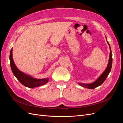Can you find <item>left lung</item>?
Instances as JSON below:
<instances>
[{"label":"left lung","instance_id":"1","mask_svg":"<svg viewBox=\"0 0 123 123\" xmlns=\"http://www.w3.org/2000/svg\"><path fill=\"white\" fill-rule=\"evenodd\" d=\"M108 44H109V47H110V56H109V62H108V65L107 66V67L106 68V70L104 71V72L101 74L98 79L96 80L94 82L91 84H81L80 83L79 85H80L81 86L87 88L88 89H94L96 87H98L100 85H101L104 82V81L106 79V78L107 77L108 74H109L110 72L111 71V68H112V54H111V48L110 44L108 42V41L107 40Z\"/></svg>","mask_w":123,"mask_h":123}]
</instances>
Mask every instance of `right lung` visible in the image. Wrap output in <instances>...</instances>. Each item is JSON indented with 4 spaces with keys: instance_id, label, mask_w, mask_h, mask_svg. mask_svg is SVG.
Here are the masks:
<instances>
[{
    "instance_id": "right-lung-1",
    "label": "right lung",
    "mask_w": 123,
    "mask_h": 123,
    "mask_svg": "<svg viewBox=\"0 0 123 123\" xmlns=\"http://www.w3.org/2000/svg\"><path fill=\"white\" fill-rule=\"evenodd\" d=\"M12 50L11 49L10 54V66L12 72L17 79L20 81V83L24 85L25 86L29 88H34L39 87L40 86H42L44 84L48 83L49 79H36L32 77L27 74H25L24 72H22L20 70L18 69L14 64L12 57Z\"/></svg>"
}]
</instances>
